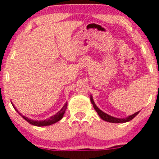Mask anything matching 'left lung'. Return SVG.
Segmentation results:
<instances>
[{
	"label": "left lung",
	"mask_w": 159,
	"mask_h": 159,
	"mask_svg": "<svg viewBox=\"0 0 159 159\" xmlns=\"http://www.w3.org/2000/svg\"><path fill=\"white\" fill-rule=\"evenodd\" d=\"M90 101H91V103H92V105H93V108H94L95 111L98 112V116H99L101 119H103V120L106 121V122H113V123H121V122H122V123H123V122H129V121L132 120V119H134V118L135 117V116H137L139 112H140V111H137V112L134 113V114L131 115V116H128V117L122 118V119H119V118H116V117H113V116H109V115H108L107 113L104 112L103 111H101L100 108H98V106L95 105L94 101H93V98H92V95H90Z\"/></svg>",
	"instance_id": "obj_1"
}]
</instances>
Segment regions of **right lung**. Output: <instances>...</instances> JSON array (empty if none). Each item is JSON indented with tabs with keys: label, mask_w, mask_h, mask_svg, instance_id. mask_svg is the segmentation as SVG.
Masks as SVG:
<instances>
[{
	"label": "right lung",
	"mask_w": 159,
	"mask_h": 159,
	"mask_svg": "<svg viewBox=\"0 0 159 159\" xmlns=\"http://www.w3.org/2000/svg\"><path fill=\"white\" fill-rule=\"evenodd\" d=\"M11 104H12V103H11ZM12 105H13V104H12ZM13 107H14L15 109L17 111V112L19 113V114L20 115V116H22V117L23 118V119H25V121H27L29 123L32 124V125H33V126H50V125H52V124H54V123H55V122H58V121L61 120V119H62L63 116H64L65 112H66V108H67V102L65 104L64 106L62 107V108H61V109L58 112H57L55 115H54L53 116L50 117L49 119H45V120H41V121L33 120V119H29V118H27V117H25V116H22V115L21 114L20 112H19V111L16 109V108L14 106V105H13Z\"/></svg>",
	"instance_id": "obj_1"
}]
</instances>
